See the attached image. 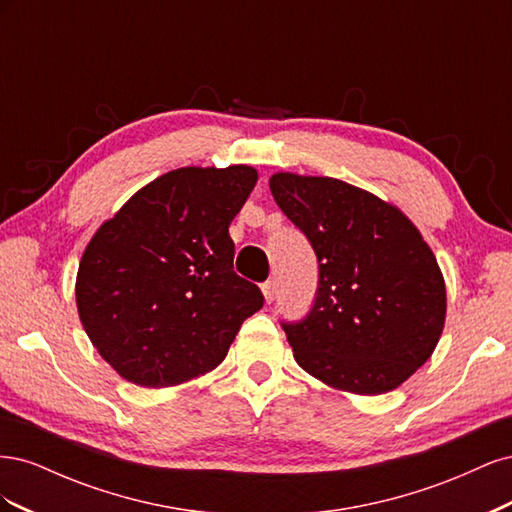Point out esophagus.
Segmentation results:
<instances>
[{
    "mask_svg": "<svg viewBox=\"0 0 512 512\" xmlns=\"http://www.w3.org/2000/svg\"><path fill=\"white\" fill-rule=\"evenodd\" d=\"M262 294H265V301L267 303H273L275 301V294H277V288H275V282L269 280L262 284Z\"/></svg>",
    "mask_w": 512,
    "mask_h": 512,
    "instance_id": "obj_1",
    "label": "esophagus"
}]
</instances>
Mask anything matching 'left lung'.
I'll list each match as a JSON object with an SVG mask.
<instances>
[{"label": "left lung", "instance_id": "1", "mask_svg": "<svg viewBox=\"0 0 512 512\" xmlns=\"http://www.w3.org/2000/svg\"><path fill=\"white\" fill-rule=\"evenodd\" d=\"M269 188L318 258L312 309L282 322L294 361L339 391L397 389L436 350L446 318L444 277L421 232L346 181L275 173Z\"/></svg>", "mask_w": 512, "mask_h": 512}]
</instances>
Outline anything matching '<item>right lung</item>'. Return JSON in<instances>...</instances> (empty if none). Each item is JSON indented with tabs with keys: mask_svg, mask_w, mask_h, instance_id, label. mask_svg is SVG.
Segmentation results:
<instances>
[{
	"mask_svg": "<svg viewBox=\"0 0 512 512\" xmlns=\"http://www.w3.org/2000/svg\"><path fill=\"white\" fill-rule=\"evenodd\" d=\"M258 181L252 166H185L138 190L85 247L76 307L102 359L149 389L218 367L265 303L232 271L228 226Z\"/></svg>",
	"mask_w": 512,
	"mask_h": 512,
	"instance_id": "right-lung-1",
	"label": "right lung"
}]
</instances>
